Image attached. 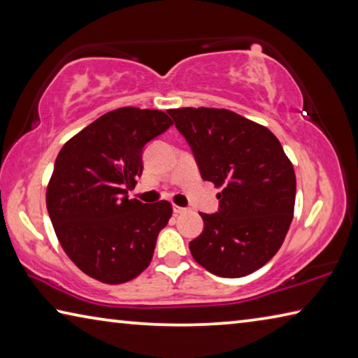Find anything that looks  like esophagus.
Wrapping results in <instances>:
<instances>
[{"mask_svg":"<svg viewBox=\"0 0 358 358\" xmlns=\"http://www.w3.org/2000/svg\"><path fill=\"white\" fill-rule=\"evenodd\" d=\"M185 211H186V208L178 207V205H173V213L175 215H181V213H185Z\"/></svg>","mask_w":358,"mask_h":358,"instance_id":"34e87169","label":"esophagus"}]
</instances>
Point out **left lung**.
I'll return each instance as SVG.
<instances>
[{
    "label": "left lung",
    "mask_w": 358,
    "mask_h": 358,
    "mask_svg": "<svg viewBox=\"0 0 358 358\" xmlns=\"http://www.w3.org/2000/svg\"><path fill=\"white\" fill-rule=\"evenodd\" d=\"M216 187L220 208L201 213L203 230L189 241L194 260L221 278H241L280 250L295 205V172L270 129L226 108L167 110Z\"/></svg>",
    "instance_id": "obj_1"
}]
</instances>
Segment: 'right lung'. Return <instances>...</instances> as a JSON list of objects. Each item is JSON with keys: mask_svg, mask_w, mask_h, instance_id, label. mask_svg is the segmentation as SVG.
<instances>
[{"mask_svg": "<svg viewBox=\"0 0 358 358\" xmlns=\"http://www.w3.org/2000/svg\"><path fill=\"white\" fill-rule=\"evenodd\" d=\"M172 126L167 113L121 107L64 143L47 186V211L64 252L106 284L134 280L153 257L172 216L167 201L129 199L142 175L143 147Z\"/></svg>", "mask_w": 358, "mask_h": 358, "instance_id": "obj_1", "label": "right lung"}]
</instances>
